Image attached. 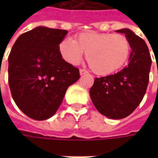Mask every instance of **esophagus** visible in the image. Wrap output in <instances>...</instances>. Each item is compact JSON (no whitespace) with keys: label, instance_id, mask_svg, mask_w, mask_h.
Here are the masks:
<instances>
[{"label":"esophagus","instance_id":"obj_1","mask_svg":"<svg viewBox=\"0 0 158 158\" xmlns=\"http://www.w3.org/2000/svg\"><path fill=\"white\" fill-rule=\"evenodd\" d=\"M79 73H80V75H84V74L88 73V71L86 69H79Z\"/></svg>","mask_w":158,"mask_h":158}]
</instances>
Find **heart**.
Returning a JSON list of instances; mask_svg holds the SVG:
<instances>
[{"mask_svg":"<svg viewBox=\"0 0 158 158\" xmlns=\"http://www.w3.org/2000/svg\"><path fill=\"white\" fill-rule=\"evenodd\" d=\"M62 57L77 65L84 52L90 69L97 75L106 76L116 72L127 62L131 46L128 39L120 34L88 32L77 35L76 40L66 37L59 44Z\"/></svg>","mask_w":158,"mask_h":158,"instance_id":"1","label":"heart"}]
</instances>
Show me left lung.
Returning <instances> with one entry per match:
<instances>
[{"label":"left lung","instance_id":"8db88e82","mask_svg":"<svg viewBox=\"0 0 158 158\" xmlns=\"http://www.w3.org/2000/svg\"><path fill=\"white\" fill-rule=\"evenodd\" d=\"M116 32L124 34L130 42L129 64L116 74L95 78L89 95L99 112L110 119H123L142 102L149 81L152 59L141 37L127 28Z\"/></svg>","mask_w":158,"mask_h":158}]
</instances>
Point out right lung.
<instances>
[{
	"mask_svg": "<svg viewBox=\"0 0 158 158\" xmlns=\"http://www.w3.org/2000/svg\"><path fill=\"white\" fill-rule=\"evenodd\" d=\"M68 31L44 26L22 34L8 56L12 97L28 117L43 121L59 108L68 88L79 79V70L66 62L59 44Z\"/></svg>",
	"mask_w": 158,
	"mask_h": 158,
	"instance_id": "1",
	"label": "right lung"
}]
</instances>
